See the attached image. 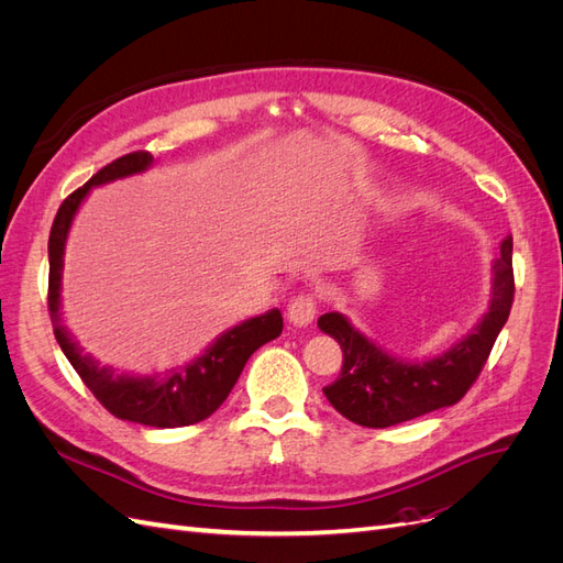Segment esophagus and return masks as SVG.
Segmentation results:
<instances>
[{
    "label": "esophagus",
    "mask_w": 563,
    "mask_h": 563,
    "mask_svg": "<svg viewBox=\"0 0 563 563\" xmlns=\"http://www.w3.org/2000/svg\"><path fill=\"white\" fill-rule=\"evenodd\" d=\"M314 314H317V298L312 294H300L298 298L288 302L286 317L294 327H308V323L314 321Z\"/></svg>",
    "instance_id": "34e87169"
}]
</instances>
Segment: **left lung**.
<instances>
[{
	"instance_id": "obj_1",
	"label": "left lung",
	"mask_w": 563,
	"mask_h": 563,
	"mask_svg": "<svg viewBox=\"0 0 563 563\" xmlns=\"http://www.w3.org/2000/svg\"><path fill=\"white\" fill-rule=\"evenodd\" d=\"M490 302L479 323L444 354L424 362H404L373 343L340 312L321 314L317 327L338 340L343 368L323 395L340 416L362 428H391L406 420L453 406L479 376L503 331L515 300L512 236H505L493 261Z\"/></svg>"
}]
</instances>
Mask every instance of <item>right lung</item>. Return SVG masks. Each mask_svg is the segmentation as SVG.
I'll list each match as a JSON object with an SVG mask.
<instances>
[{
	"mask_svg": "<svg viewBox=\"0 0 563 563\" xmlns=\"http://www.w3.org/2000/svg\"><path fill=\"white\" fill-rule=\"evenodd\" d=\"M150 164V152H131V155L100 168L87 185H81L60 203L48 234V314L67 362L73 364L84 385L114 418L150 424V428H187V424H195L216 413V408L228 399L236 378H240L249 356L282 333L284 319L275 308L261 317L236 323V327L220 333L195 362L166 371L162 376L157 373L155 376L117 373L110 366H100L91 354H84L73 333L63 327L60 314V279L67 232H70L79 203L91 192V187L143 174Z\"/></svg>",
	"mask_w": 563,
	"mask_h": 563,
	"instance_id": "obj_1",
	"label": "right lung"
}]
</instances>
